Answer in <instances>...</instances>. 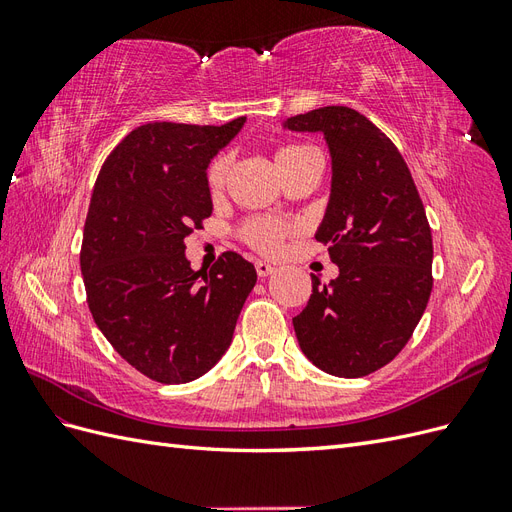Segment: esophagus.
<instances>
[{
	"label": "esophagus",
	"mask_w": 512,
	"mask_h": 512,
	"mask_svg": "<svg viewBox=\"0 0 512 512\" xmlns=\"http://www.w3.org/2000/svg\"><path fill=\"white\" fill-rule=\"evenodd\" d=\"M256 273H258V277H269L271 273H275V267L269 265V262H265V260H258L256 262Z\"/></svg>",
	"instance_id": "34e87169"
}]
</instances>
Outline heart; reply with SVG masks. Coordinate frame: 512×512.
<instances>
[{"instance_id":"1","label":"heart","mask_w":512,"mask_h":512,"mask_svg":"<svg viewBox=\"0 0 512 512\" xmlns=\"http://www.w3.org/2000/svg\"><path fill=\"white\" fill-rule=\"evenodd\" d=\"M305 151H309L307 145H286V147L277 149L275 162H277V168H280V173L297 162ZM228 170H230V162L226 156L218 158L209 166L207 185H209V192L213 196H220L224 192ZM245 237L254 247H258L260 252H275L284 237V226L277 222H271V220H254L245 226Z\"/></svg>"}]
</instances>
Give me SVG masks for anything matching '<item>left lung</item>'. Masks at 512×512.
<instances>
[{
  "label": "left lung",
  "mask_w": 512,
  "mask_h": 512,
  "mask_svg": "<svg viewBox=\"0 0 512 512\" xmlns=\"http://www.w3.org/2000/svg\"><path fill=\"white\" fill-rule=\"evenodd\" d=\"M320 132L331 156V194L316 241L339 275L312 277V297L292 318L303 354L337 378H363L408 344L431 294L433 243L423 200L391 138L348 106L282 121Z\"/></svg>",
  "instance_id": "left-lung-1"
}]
</instances>
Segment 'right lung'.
<instances>
[{"instance_id":"obj_1","label":"right lung","mask_w":512,"mask_h":512,"mask_svg":"<svg viewBox=\"0 0 512 512\" xmlns=\"http://www.w3.org/2000/svg\"><path fill=\"white\" fill-rule=\"evenodd\" d=\"M243 123L138 126L91 194L81 247L89 312L123 359L162 384L192 382L222 359L256 284L235 252L209 271L185 258V237L213 211L207 168Z\"/></svg>"}]
</instances>
